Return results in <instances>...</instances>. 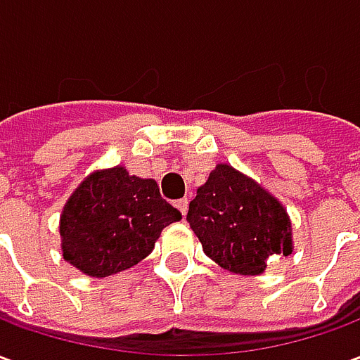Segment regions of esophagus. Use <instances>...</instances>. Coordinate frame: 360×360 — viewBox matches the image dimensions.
<instances>
[{
  "label": "esophagus",
  "mask_w": 360,
  "mask_h": 360,
  "mask_svg": "<svg viewBox=\"0 0 360 360\" xmlns=\"http://www.w3.org/2000/svg\"><path fill=\"white\" fill-rule=\"evenodd\" d=\"M177 208H179V212L183 214V216H187V212H188V200H187V198H181V200H177Z\"/></svg>",
  "instance_id": "esophagus-1"
}]
</instances>
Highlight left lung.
<instances>
[{
	"mask_svg": "<svg viewBox=\"0 0 360 360\" xmlns=\"http://www.w3.org/2000/svg\"><path fill=\"white\" fill-rule=\"evenodd\" d=\"M187 219L204 255L224 270L260 276L268 258L293 252L285 206L260 183L218 164L188 204Z\"/></svg>",
	"mask_w": 360,
	"mask_h": 360,
	"instance_id": "1",
	"label": "left lung"
}]
</instances>
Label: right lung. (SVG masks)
Masks as SVG:
<instances>
[{"instance_id": "right-lung-1", "label": "right lung", "mask_w": 360, "mask_h": 360, "mask_svg": "<svg viewBox=\"0 0 360 360\" xmlns=\"http://www.w3.org/2000/svg\"><path fill=\"white\" fill-rule=\"evenodd\" d=\"M179 219L154 179L129 175L123 165L96 169L61 212L63 258L90 278H108L148 257L162 229Z\"/></svg>"}]
</instances>
